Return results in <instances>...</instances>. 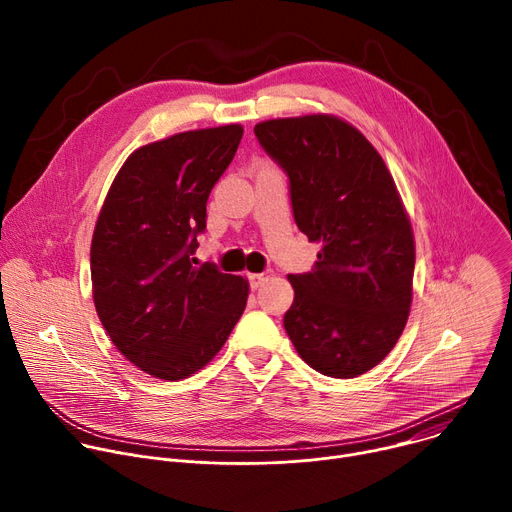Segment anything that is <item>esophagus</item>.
<instances>
[{"instance_id":"esophagus-1","label":"esophagus","mask_w":512,"mask_h":512,"mask_svg":"<svg viewBox=\"0 0 512 512\" xmlns=\"http://www.w3.org/2000/svg\"><path fill=\"white\" fill-rule=\"evenodd\" d=\"M267 277H269L267 273H251L249 275V283H251L253 289H257V287H261L267 281Z\"/></svg>"}]
</instances>
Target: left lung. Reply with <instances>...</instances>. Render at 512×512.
I'll return each instance as SVG.
<instances>
[{"label": "left lung", "instance_id": "8db88e82", "mask_svg": "<svg viewBox=\"0 0 512 512\" xmlns=\"http://www.w3.org/2000/svg\"><path fill=\"white\" fill-rule=\"evenodd\" d=\"M255 135L289 176L298 229L322 245L310 273L287 275L285 332L318 373L364 375L397 344L413 300L415 239L395 180L336 115L267 119Z\"/></svg>", "mask_w": 512, "mask_h": 512}]
</instances>
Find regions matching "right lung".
<instances>
[{"label":"right lung","instance_id":"obj_1","mask_svg":"<svg viewBox=\"0 0 512 512\" xmlns=\"http://www.w3.org/2000/svg\"><path fill=\"white\" fill-rule=\"evenodd\" d=\"M243 125L174 133L137 148L117 172L91 241L97 316L137 369L182 381L216 356L239 322L249 281L196 267L206 200L235 158Z\"/></svg>","mask_w":512,"mask_h":512}]
</instances>
